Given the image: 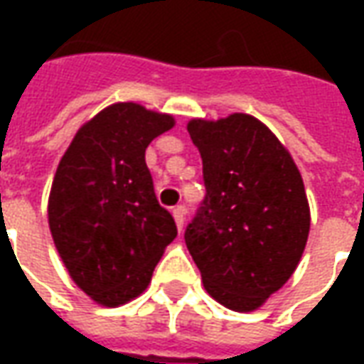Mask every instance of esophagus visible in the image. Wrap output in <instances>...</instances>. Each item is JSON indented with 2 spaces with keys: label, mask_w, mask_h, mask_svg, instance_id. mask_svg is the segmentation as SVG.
Wrapping results in <instances>:
<instances>
[{
  "label": "esophagus",
  "mask_w": 364,
  "mask_h": 364,
  "mask_svg": "<svg viewBox=\"0 0 364 364\" xmlns=\"http://www.w3.org/2000/svg\"><path fill=\"white\" fill-rule=\"evenodd\" d=\"M173 218H175V224H177V228H179V232H181L183 226H185V206H175Z\"/></svg>",
  "instance_id": "1"
}]
</instances>
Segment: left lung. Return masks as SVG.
I'll return each instance as SVG.
<instances>
[{"instance_id": "1", "label": "left lung", "mask_w": 364, "mask_h": 364, "mask_svg": "<svg viewBox=\"0 0 364 364\" xmlns=\"http://www.w3.org/2000/svg\"><path fill=\"white\" fill-rule=\"evenodd\" d=\"M206 195L185 230L206 292L236 312L257 310L294 273L310 232L304 183L261 120L234 112L193 119Z\"/></svg>"}]
</instances>
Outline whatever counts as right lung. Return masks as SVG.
Here are the masks:
<instances>
[{"label": "right lung", "mask_w": 364, "mask_h": 364, "mask_svg": "<svg viewBox=\"0 0 364 364\" xmlns=\"http://www.w3.org/2000/svg\"><path fill=\"white\" fill-rule=\"evenodd\" d=\"M171 114L114 103L85 122L52 181L48 224L68 273L97 304L142 294L177 236L159 206L146 148L173 128Z\"/></svg>", "instance_id": "obj_1"}]
</instances>
